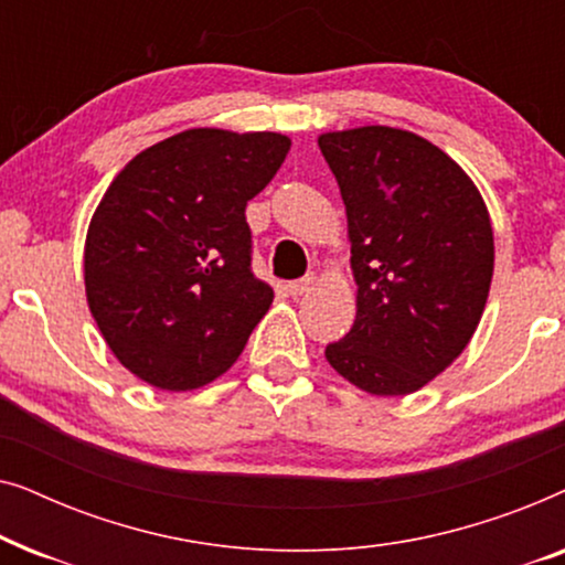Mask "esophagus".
<instances>
[{"label":"esophagus","mask_w":565,"mask_h":565,"mask_svg":"<svg viewBox=\"0 0 565 565\" xmlns=\"http://www.w3.org/2000/svg\"><path fill=\"white\" fill-rule=\"evenodd\" d=\"M311 288H313V275H306V277H300V280H292L285 285V290H288L292 298L303 296V292H308Z\"/></svg>","instance_id":"34e87169"}]
</instances>
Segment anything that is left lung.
Listing matches in <instances>:
<instances>
[{"label": "left lung", "mask_w": 565, "mask_h": 565, "mask_svg": "<svg viewBox=\"0 0 565 565\" xmlns=\"http://www.w3.org/2000/svg\"><path fill=\"white\" fill-rule=\"evenodd\" d=\"M319 149L342 192L358 282V316L327 360L370 396H406L476 334L493 277L489 207L458 161L412 130H329Z\"/></svg>", "instance_id": "8db88e82"}]
</instances>
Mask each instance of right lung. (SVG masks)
Listing matches in <instances>:
<instances>
[{
    "mask_svg": "<svg viewBox=\"0 0 565 565\" xmlns=\"http://www.w3.org/2000/svg\"><path fill=\"white\" fill-rule=\"evenodd\" d=\"M273 130L190 128L136 153L99 200L84 290L122 367L161 391L221 377L273 306L252 273L246 203L288 157Z\"/></svg>",
    "mask_w": 565,
    "mask_h": 565,
    "instance_id": "1",
    "label": "right lung"
}]
</instances>
